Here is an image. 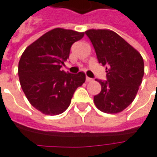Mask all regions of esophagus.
Instances as JSON below:
<instances>
[{
  "label": "esophagus",
  "instance_id": "34e87169",
  "mask_svg": "<svg viewBox=\"0 0 157 157\" xmlns=\"http://www.w3.org/2000/svg\"><path fill=\"white\" fill-rule=\"evenodd\" d=\"M86 82H92V79L88 77V76H86Z\"/></svg>",
  "mask_w": 157,
  "mask_h": 157
}]
</instances>
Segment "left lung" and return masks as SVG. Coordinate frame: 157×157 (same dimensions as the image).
Listing matches in <instances>:
<instances>
[{
	"mask_svg": "<svg viewBox=\"0 0 157 157\" xmlns=\"http://www.w3.org/2000/svg\"><path fill=\"white\" fill-rule=\"evenodd\" d=\"M85 33L95 48L98 62L106 66L107 81L94 96L97 108L103 113H117L131 103L144 75V60L136 49L111 30L90 29Z\"/></svg>",
	"mask_w": 157,
	"mask_h": 157,
	"instance_id": "8db88e82",
	"label": "left lung"
}]
</instances>
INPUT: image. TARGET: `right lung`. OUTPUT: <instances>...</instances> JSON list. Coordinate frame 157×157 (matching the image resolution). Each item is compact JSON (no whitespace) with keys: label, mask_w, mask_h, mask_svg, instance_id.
<instances>
[{"label":"right lung","mask_w":157,"mask_h":157,"mask_svg":"<svg viewBox=\"0 0 157 157\" xmlns=\"http://www.w3.org/2000/svg\"><path fill=\"white\" fill-rule=\"evenodd\" d=\"M84 33L55 29L30 44L18 64L20 84L27 98L36 109L47 115L65 112L74 92L85 82L83 72L71 74L62 71L71 45Z\"/></svg>","instance_id":"right-lung-1"}]
</instances>
